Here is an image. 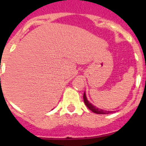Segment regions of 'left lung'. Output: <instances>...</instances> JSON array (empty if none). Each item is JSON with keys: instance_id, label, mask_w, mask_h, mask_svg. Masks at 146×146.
Listing matches in <instances>:
<instances>
[{"instance_id": "obj_1", "label": "left lung", "mask_w": 146, "mask_h": 146, "mask_svg": "<svg viewBox=\"0 0 146 146\" xmlns=\"http://www.w3.org/2000/svg\"><path fill=\"white\" fill-rule=\"evenodd\" d=\"M83 100H84L85 104L88 107V108L90 110H91L92 112H94V113H97V114H108V113H113V112L111 111H106V110H103L99 109V108H96L95 106L92 105L91 103L88 101V99L87 98H86V94H85V93L84 94H83Z\"/></svg>"}]
</instances>
